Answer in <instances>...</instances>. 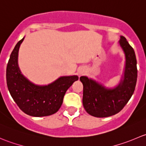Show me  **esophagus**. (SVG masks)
I'll return each instance as SVG.
<instances>
[{"instance_id": "1", "label": "esophagus", "mask_w": 146, "mask_h": 146, "mask_svg": "<svg viewBox=\"0 0 146 146\" xmlns=\"http://www.w3.org/2000/svg\"><path fill=\"white\" fill-rule=\"evenodd\" d=\"M85 69H84V68L80 67L78 69V74L79 76H82V75L85 73Z\"/></svg>"}]
</instances>
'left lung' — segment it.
<instances>
[{
  "instance_id": "8db88e82",
  "label": "left lung",
  "mask_w": 146,
  "mask_h": 146,
  "mask_svg": "<svg viewBox=\"0 0 146 146\" xmlns=\"http://www.w3.org/2000/svg\"><path fill=\"white\" fill-rule=\"evenodd\" d=\"M119 45L125 56V66L119 83L107 88L92 78L81 76L82 104L85 111L95 117H107L119 113L133 95L137 81V61L134 50L126 38L120 36Z\"/></svg>"
}]
</instances>
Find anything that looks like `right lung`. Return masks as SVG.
<instances>
[{"instance_id": "obj_1", "label": "right lung", "mask_w": 146, "mask_h": 146, "mask_svg": "<svg viewBox=\"0 0 146 146\" xmlns=\"http://www.w3.org/2000/svg\"><path fill=\"white\" fill-rule=\"evenodd\" d=\"M24 39L15 45L7 65L8 90L20 110L28 115L40 117L54 114L61 107L67 90L78 80V76H61L45 85L31 82L22 73L18 65L19 48Z\"/></svg>"}]
</instances>
